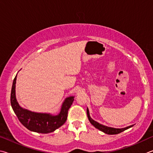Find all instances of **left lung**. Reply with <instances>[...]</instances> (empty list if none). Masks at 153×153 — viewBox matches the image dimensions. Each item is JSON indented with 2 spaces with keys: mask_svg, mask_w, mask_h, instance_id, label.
Masks as SVG:
<instances>
[{
  "mask_svg": "<svg viewBox=\"0 0 153 153\" xmlns=\"http://www.w3.org/2000/svg\"><path fill=\"white\" fill-rule=\"evenodd\" d=\"M87 114L88 119H89V122H91V124L95 128H97V129L101 130V132L105 133V134H110V135L117 134L121 133L122 132H123V131L127 130V129H128V128H132L134 126V125H131V126H129L123 128H111V127H108V126H106L101 124H100V123H98L97 122L95 121L94 120H93L90 116L89 111L88 108H87Z\"/></svg>",
  "mask_w": 153,
  "mask_h": 153,
  "instance_id": "obj_1",
  "label": "left lung"
}]
</instances>
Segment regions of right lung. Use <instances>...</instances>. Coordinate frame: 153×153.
I'll list each match as a JSON object with an SVG mask.
<instances>
[{"label":"right lung","mask_w":153,"mask_h":153,"mask_svg":"<svg viewBox=\"0 0 153 153\" xmlns=\"http://www.w3.org/2000/svg\"><path fill=\"white\" fill-rule=\"evenodd\" d=\"M17 75L13 80L10 93V104L19 120L26 128L32 132L48 134L55 131L66 122L68 111L74 101V96L66 97L57 115L50 113H38L29 111L19 105L16 98L15 87Z\"/></svg>","instance_id":"obj_1"}]
</instances>
